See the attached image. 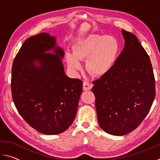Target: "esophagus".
<instances>
[{"label":"esophagus","mask_w":160,"mask_h":160,"mask_svg":"<svg viewBox=\"0 0 160 160\" xmlns=\"http://www.w3.org/2000/svg\"><path fill=\"white\" fill-rule=\"evenodd\" d=\"M92 88V84H90L88 82H83V90L85 91H88L90 90Z\"/></svg>","instance_id":"1"}]
</instances>
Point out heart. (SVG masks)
I'll use <instances>...</instances> for the list:
<instances>
[{
  "label": "heart",
  "instance_id": "obj_1",
  "mask_svg": "<svg viewBox=\"0 0 160 160\" xmlns=\"http://www.w3.org/2000/svg\"><path fill=\"white\" fill-rule=\"evenodd\" d=\"M73 53L68 51L66 61L72 73L82 68L80 61L86 59V69L94 77H103L109 73L117 61L121 46L112 36L90 34L78 40L73 46Z\"/></svg>",
  "mask_w": 160,
  "mask_h": 160
}]
</instances>
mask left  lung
<instances>
[{"mask_svg": "<svg viewBox=\"0 0 160 160\" xmlns=\"http://www.w3.org/2000/svg\"><path fill=\"white\" fill-rule=\"evenodd\" d=\"M125 46L109 73L94 81L97 121L103 131L124 135L141 123L155 97L150 59L138 38L122 29Z\"/></svg>", "mask_w": 160, "mask_h": 160, "instance_id": "obj_1", "label": "left lung"}]
</instances>
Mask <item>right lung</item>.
Here are the masks:
<instances>
[{
    "instance_id": "obj_1",
    "label": "right lung",
    "mask_w": 160,
    "mask_h": 160,
    "mask_svg": "<svg viewBox=\"0 0 160 160\" xmlns=\"http://www.w3.org/2000/svg\"><path fill=\"white\" fill-rule=\"evenodd\" d=\"M42 32L25 40L13 61L11 92L20 114L43 134L64 132L73 122L82 81L67 76L64 51ZM52 50L53 54L48 53Z\"/></svg>"
}]
</instances>
